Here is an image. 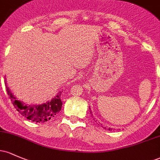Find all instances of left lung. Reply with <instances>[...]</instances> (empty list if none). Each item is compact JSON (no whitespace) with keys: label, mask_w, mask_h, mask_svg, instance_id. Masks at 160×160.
I'll use <instances>...</instances> for the list:
<instances>
[{"label":"left lung","mask_w":160,"mask_h":160,"mask_svg":"<svg viewBox=\"0 0 160 160\" xmlns=\"http://www.w3.org/2000/svg\"><path fill=\"white\" fill-rule=\"evenodd\" d=\"M89 110H90V108H89ZM90 112H91V111H90ZM91 113H92V112H91ZM93 119H94V118H93ZM104 128L106 129V128ZM108 131H112V128H108Z\"/></svg>","instance_id":"8db88e82"}]
</instances>
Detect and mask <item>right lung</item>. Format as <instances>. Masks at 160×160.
Returning <instances> with one entry per match:
<instances>
[{
  "mask_svg": "<svg viewBox=\"0 0 160 160\" xmlns=\"http://www.w3.org/2000/svg\"><path fill=\"white\" fill-rule=\"evenodd\" d=\"M5 86H6L7 92L16 109L22 116L32 122L38 123L45 122L53 118L61 111L62 107V102L61 100L62 91H59L51 101H48L40 105H27L17 99L14 94L12 92L11 89L8 87L6 78H5Z\"/></svg>",
  "mask_w": 160,
  "mask_h": 160,
  "instance_id": "1",
  "label": "right lung"
}]
</instances>
